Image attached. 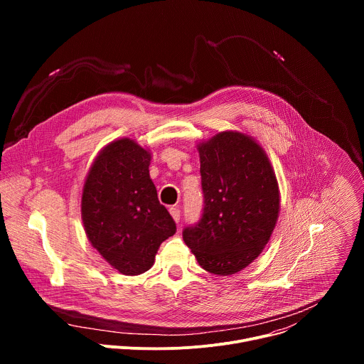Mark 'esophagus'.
<instances>
[{
  "label": "esophagus",
  "instance_id": "34e87169",
  "mask_svg": "<svg viewBox=\"0 0 364 364\" xmlns=\"http://www.w3.org/2000/svg\"><path fill=\"white\" fill-rule=\"evenodd\" d=\"M170 215H171V218L174 219V222H176V223H178V222H180L181 213H180V210H178V209H176V207H171V209H170Z\"/></svg>",
  "mask_w": 364,
  "mask_h": 364
}]
</instances>
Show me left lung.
Wrapping results in <instances>:
<instances>
[{"mask_svg":"<svg viewBox=\"0 0 364 364\" xmlns=\"http://www.w3.org/2000/svg\"><path fill=\"white\" fill-rule=\"evenodd\" d=\"M204 209L183 239L198 265L233 275L261 255L275 229L281 197L274 167L255 138L223 131L197 144Z\"/></svg>","mask_w":364,"mask_h":364,"instance_id":"1","label":"left lung"}]
</instances>
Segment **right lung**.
Masks as SVG:
<instances>
[{"instance_id":"add662e5","label":"right lung","mask_w":364,"mask_h":364,"mask_svg":"<svg viewBox=\"0 0 364 364\" xmlns=\"http://www.w3.org/2000/svg\"><path fill=\"white\" fill-rule=\"evenodd\" d=\"M151 151L131 138L103 146L82 190V222L90 245L122 275L146 272L176 223L149 177Z\"/></svg>"}]
</instances>
